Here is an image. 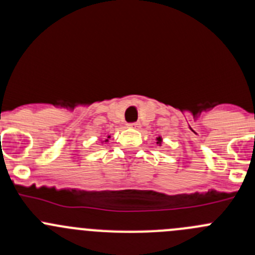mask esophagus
<instances>
[{"label": "esophagus", "instance_id": "obj_1", "mask_svg": "<svg viewBox=\"0 0 255 255\" xmlns=\"http://www.w3.org/2000/svg\"><path fill=\"white\" fill-rule=\"evenodd\" d=\"M128 128H133V129H138L139 128V123H128Z\"/></svg>", "mask_w": 255, "mask_h": 255}]
</instances>
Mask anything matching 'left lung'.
<instances>
[{
    "instance_id": "8db88e82",
    "label": "left lung",
    "mask_w": 255,
    "mask_h": 255,
    "mask_svg": "<svg viewBox=\"0 0 255 255\" xmlns=\"http://www.w3.org/2000/svg\"><path fill=\"white\" fill-rule=\"evenodd\" d=\"M161 142H163V139H161V137L156 138V144H159V145H161Z\"/></svg>"
}]
</instances>
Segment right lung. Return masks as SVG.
I'll return each instance as SVG.
<instances>
[{
	"label": "right lung",
	"instance_id": "right-lung-1",
	"mask_svg": "<svg viewBox=\"0 0 255 255\" xmlns=\"http://www.w3.org/2000/svg\"><path fill=\"white\" fill-rule=\"evenodd\" d=\"M110 138H111V135H107V137L105 138V140H104V142H105V143H107V142H109V139H110Z\"/></svg>",
	"mask_w": 255,
	"mask_h": 255
}]
</instances>
